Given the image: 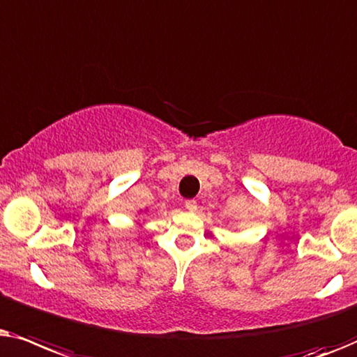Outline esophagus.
<instances>
[{"instance_id": "obj_1", "label": "esophagus", "mask_w": 357, "mask_h": 357, "mask_svg": "<svg viewBox=\"0 0 357 357\" xmlns=\"http://www.w3.org/2000/svg\"><path fill=\"white\" fill-rule=\"evenodd\" d=\"M184 207H186L189 212H196L197 211V202L196 201H186Z\"/></svg>"}]
</instances>
